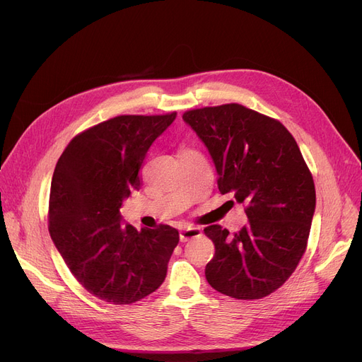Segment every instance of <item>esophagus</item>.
Instances as JSON below:
<instances>
[{"label":"esophagus","mask_w":362,"mask_h":362,"mask_svg":"<svg viewBox=\"0 0 362 362\" xmlns=\"http://www.w3.org/2000/svg\"><path fill=\"white\" fill-rule=\"evenodd\" d=\"M202 234V230L200 228H196V227H188V228H182L180 231V240L184 243V242H188V240H192L194 237H199Z\"/></svg>","instance_id":"esophagus-1"}]
</instances>
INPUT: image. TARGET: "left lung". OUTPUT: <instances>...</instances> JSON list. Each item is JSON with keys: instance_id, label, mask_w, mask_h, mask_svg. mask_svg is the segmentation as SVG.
I'll list each match as a JSON object with an SVG mask.
<instances>
[{"instance_id": "obj_1", "label": "left lung", "mask_w": 362, "mask_h": 362, "mask_svg": "<svg viewBox=\"0 0 362 362\" xmlns=\"http://www.w3.org/2000/svg\"><path fill=\"white\" fill-rule=\"evenodd\" d=\"M182 117L211 153L221 194L242 203L249 218L234 234L218 223L204 228L215 245L206 280L234 299L265 298L288 280L306 250L315 211L311 170L280 120L238 103Z\"/></svg>"}]
</instances>
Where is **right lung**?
<instances>
[{
  "mask_svg": "<svg viewBox=\"0 0 362 362\" xmlns=\"http://www.w3.org/2000/svg\"><path fill=\"white\" fill-rule=\"evenodd\" d=\"M166 115H120L75 135L51 180L48 231L67 268L95 298L139 302L159 288L180 242L170 226L141 228L120 222L119 209L140 190L151 143L174 122Z\"/></svg>",
  "mask_w": 362,
  "mask_h": 362,
  "instance_id": "obj_1",
  "label": "right lung"
}]
</instances>
